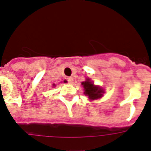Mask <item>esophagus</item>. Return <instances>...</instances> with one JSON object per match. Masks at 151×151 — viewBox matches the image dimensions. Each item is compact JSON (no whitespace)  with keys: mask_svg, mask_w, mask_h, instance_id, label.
<instances>
[{"mask_svg":"<svg viewBox=\"0 0 151 151\" xmlns=\"http://www.w3.org/2000/svg\"><path fill=\"white\" fill-rule=\"evenodd\" d=\"M67 81L69 83H72L73 82V78H71V77H68V78H67Z\"/></svg>","mask_w":151,"mask_h":151,"instance_id":"34e87169","label":"esophagus"}]
</instances>
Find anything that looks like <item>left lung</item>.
Masks as SVG:
<instances>
[{
    "label": "left lung",
    "mask_w": 151,
    "mask_h": 151,
    "mask_svg": "<svg viewBox=\"0 0 151 151\" xmlns=\"http://www.w3.org/2000/svg\"><path fill=\"white\" fill-rule=\"evenodd\" d=\"M81 84L84 88V94L90 99H98L102 96L103 90L99 87L95 86L90 79H87L84 82H82Z\"/></svg>",
    "instance_id": "1"
}]
</instances>
